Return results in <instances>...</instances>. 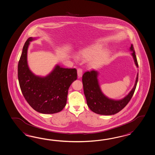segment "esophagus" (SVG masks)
I'll return each mask as SVG.
<instances>
[{
  "label": "esophagus",
  "mask_w": 155,
  "mask_h": 155,
  "mask_svg": "<svg viewBox=\"0 0 155 155\" xmlns=\"http://www.w3.org/2000/svg\"><path fill=\"white\" fill-rule=\"evenodd\" d=\"M77 72H78V76L79 78L81 77L83 75V70L81 68H78L77 70Z\"/></svg>",
  "instance_id": "esophagus-1"
}]
</instances>
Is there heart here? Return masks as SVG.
Segmentation results:
<instances>
[{
  "mask_svg": "<svg viewBox=\"0 0 155 155\" xmlns=\"http://www.w3.org/2000/svg\"><path fill=\"white\" fill-rule=\"evenodd\" d=\"M103 46L101 45H92L80 53V56L87 60L93 58V63L96 65L105 64L109 58V52L102 51Z\"/></svg>",
  "mask_w": 155,
  "mask_h": 155,
  "instance_id": "b5f03b06",
  "label": "heart"
}]
</instances>
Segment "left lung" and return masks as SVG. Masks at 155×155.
<instances>
[{"label": "left lung", "instance_id": "obj_1", "mask_svg": "<svg viewBox=\"0 0 155 155\" xmlns=\"http://www.w3.org/2000/svg\"><path fill=\"white\" fill-rule=\"evenodd\" d=\"M130 49L133 52L131 55L134 58L135 64L138 68L135 50L133 44H131ZM98 75V72L94 70L85 72L83 75L84 93L86 97L87 106L91 111L99 115H112L117 114L127 105L132 98L138 83V74H137L133 88L126 97L120 100L110 99L104 95L100 88L97 79Z\"/></svg>", "mask_w": 155, "mask_h": 155}]
</instances>
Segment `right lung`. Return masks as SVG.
<instances>
[{
  "mask_svg": "<svg viewBox=\"0 0 155 155\" xmlns=\"http://www.w3.org/2000/svg\"><path fill=\"white\" fill-rule=\"evenodd\" d=\"M30 37L24 44L18 64V78L22 94L30 106L44 114H52L63 110L67 102L68 88L77 79L75 68H66L56 65L45 77L36 76L28 66L27 53Z\"/></svg>",
  "mask_w": 155,
  "mask_h": 155,
  "instance_id": "1",
  "label": "right lung"
}]
</instances>
